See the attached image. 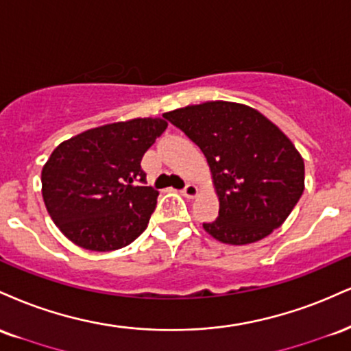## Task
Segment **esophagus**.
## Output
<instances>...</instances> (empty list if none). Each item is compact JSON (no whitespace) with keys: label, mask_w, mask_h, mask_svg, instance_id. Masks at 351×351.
<instances>
[{"label":"esophagus","mask_w":351,"mask_h":351,"mask_svg":"<svg viewBox=\"0 0 351 351\" xmlns=\"http://www.w3.org/2000/svg\"><path fill=\"white\" fill-rule=\"evenodd\" d=\"M182 195L185 199H195V197L199 195V187H197L195 184H187L182 191Z\"/></svg>","instance_id":"obj_1"}]
</instances>
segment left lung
<instances>
[{"label":"left lung","mask_w":351,"mask_h":351,"mask_svg":"<svg viewBox=\"0 0 351 351\" xmlns=\"http://www.w3.org/2000/svg\"><path fill=\"white\" fill-rule=\"evenodd\" d=\"M207 158L220 204L204 223L225 245L256 243L279 228L304 192V159L271 119L225 100L187 105L162 114Z\"/></svg>","instance_id":"obj_1"}]
</instances>
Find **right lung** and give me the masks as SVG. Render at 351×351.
Returning <instances> with one entry per match:
<instances>
[{
    "instance_id": "right-lung-1",
    "label": "right lung",
    "mask_w": 351,
    "mask_h": 351,
    "mask_svg": "<svg viewBox=\"0 0 351 351\" xmlns=\"http://www.w3.org/2000/svg\"><path fill=\"white\" fill-rule=\"evenodd\" d=\"M167 128L162 118H133L86 130L60 143L40 172L52 221L90 251L128 246L146 230L159 192L141 159Z\"/></svg>"
}]
</instances>
